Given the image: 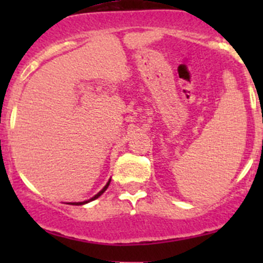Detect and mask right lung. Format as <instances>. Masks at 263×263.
Returning <instances> with one entry per match:
<instances>
[{
  "label": "right lung",
  "mask_w": 263,
  "mask_h": 263,
  "mask_svg": "<svg viewBox=\"0 0 263 263\" xmlns=\"http://www.w3.org/2000/svg\"><path fill=\"white\" fill-rule=\"evenodd\" d=\"M109 183H110V179H109V181H108L107 184L104 185V188H103V190L100 191L99 193H97V195H95L94 197H91V198H90V200H87V201H84V202H72V203H71V205H84V203H87V202H90V201H94L95 198H98V197H99V196H102L103 193L105 192V190H107V188H108V185H109Z\"/></svg>",
  "instance_id": "add662e5"
}]
</instances>
